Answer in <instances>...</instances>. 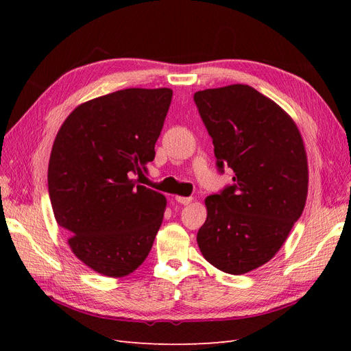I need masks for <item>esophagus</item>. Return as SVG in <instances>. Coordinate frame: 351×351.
<instances>
[{
  "label": "esophagus",
  "instance_id": "34e87169",
  "mask_svg": "<svg viewBox=\"0 0 351 351\" xmlns=\"http://www.w3.org/2000/svg\"><path fill=\"white\" fill-rule=\"evenodd\" d=\"M192 199L193 197H184V196H176V200L178 202V204H182V205H189L190 202H192Z\"/></svg>",
  "mask_w": 351,
  "mask_h": 351
}]
</instances>
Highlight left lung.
Wrapping results in <instances>:
<instances>
[{"mask_svg": "<svg viewBox=\"0 0 351 351\" xmlns=\"http://www.w3.org/2000/svg\"><path fill=\"white\" fill-rule=\"evenodd\" d=\"M193 99L218 171L234 173L232 184L205 199L199 249L222 272L246 274L274 258L304 209L302 136L289 114L247 84L199 90Z\"/></svg>", "mask_w": 351, "mask_h": 351, "instance_id": "obj_1", "label": "left lung"}]
</instances>
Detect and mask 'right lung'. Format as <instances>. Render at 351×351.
<instances>
[{"instance_id":"right-lung-1","label":"right lung","mask_w":351,"mask_h":351,"mask_svg":"<svg viewBox=\"0 0 351 351\" xmlns=\"http://www.w3.org/2000/svg\"><path fill=\"white\" fill-rule=\"evenodd\" d=\"M168 88L117 90L74 110L52 145L48 192L73 253L107 277L143 263L162 224L165 197L136 184L154 161L171 104Z\"/></svg>"}]
</instances>
